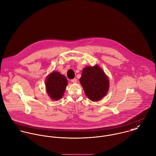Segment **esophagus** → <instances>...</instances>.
I'll list each match as a JSON object with an SVG mask.
<instances>
[{
	"label": "esophagus",
	"mask_w": 156,
	"mask_h": 156,
	"mask_svg": "<svg viewBox=\"0 0 156 156\" xmlns=\"http://www.w3.org/2000/svg\"><path fill=\"white\" fill-rule=\"evenodd\" d=\"M71 82L73 83H77V79H73L71 80Z\"/></svg>",
	"instance_id": "esophagus-1"
}]
</instances>
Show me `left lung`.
<instances>
[{
  "instance_id": "8db88e82",
  "label": "left lung",
  "mask_w": 156,
  "mask_h": 156,
  "mask_svg": "<svg viewBox=\"0 0 156 156\" xmlns=\"http://www.w3.org/2000/svg\"><path fill=\"white\" fill-rule=\"evenodd\" d=\"M80 83L86 96L93 102L101 101L109 88V80L98 64L83 68Z\"/></svg>"
}]
</instances>
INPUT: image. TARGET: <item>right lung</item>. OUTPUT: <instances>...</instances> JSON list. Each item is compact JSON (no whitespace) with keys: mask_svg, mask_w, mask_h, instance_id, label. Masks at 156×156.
I'll return each mask as SVG.
<instances>
[{"mask_svg":"<svg viewBox=\"0 0 156 156\" xmlns=\"http://www.w3.org/2000/svg\"><path fill=\"white\" fill-rule=\"evenodd\" d=\"M46 92L52 101H59L63 98L68 80L66 77L57 71H53L47 77L45 82Z\"/></svg>","mask_w":156,"mask_h":156,"instance_id":"right-lung-1","label":"right lung"}]
</instances>
